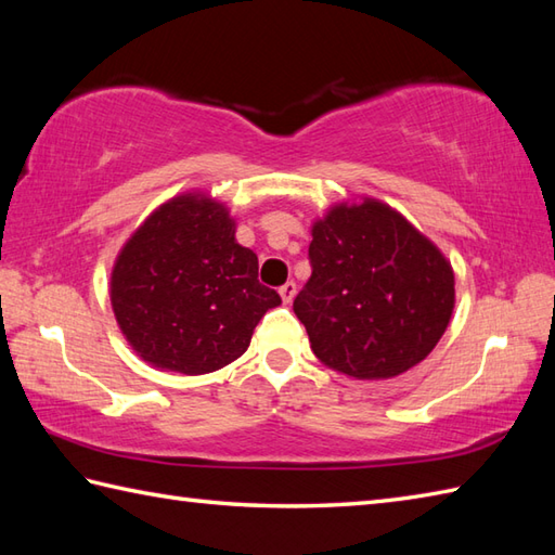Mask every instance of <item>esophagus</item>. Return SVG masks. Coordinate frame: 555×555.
<instances>
[{"label": "esophagus", "mask_w": 555, "mask_h": 555, "mask_svg": "<svg viewBox=\"0 0 555 555\" xmlns=\"http://www.w3.org/2000/svg\"><path fill=\"white\" fill-rule=\"evenodd\" d=\"M296 293H298V288H296V284H293V281H286V284L279 288V296L284 302H291L293 298H296Z\"/></svg>", "instance_id": "34e87169"}]
</instances>
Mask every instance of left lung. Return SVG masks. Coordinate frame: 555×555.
I'll return each mask as SVG.
<instances>
[{
  "instance_id": "left-lung-1",
  "label": "left lung",
  "mask_w": 555,
  "mask_h": 555,
  "mask_svg": "<svg viewBox=\"0 0 555 555\" xmlns=\"http://www.w3.org/2000/svg\"><path fill=\"white\" fill-rule=\"evenodd\" d=\"M308 257L312 276L293 310L326 367L388 379L439 344L453 314V269L388 205L334 207L312 227Z\"/></svg>"
}]
</instances>
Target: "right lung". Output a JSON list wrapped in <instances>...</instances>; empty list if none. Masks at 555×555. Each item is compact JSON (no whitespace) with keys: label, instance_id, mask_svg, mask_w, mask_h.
<instances>
[{"label":"right lung","instance_id":"1","mask_svg":"<svg viewBox=\"0 0 555 555\" xmlns=\"http://www.w3.org/2000/svg\"><path fill=\"white\" fill-rule=\"evenodd\" d=\"M257 255L205 195L152 211L116 259L112 308L128 344L162 370L207 374L241 358L257 322L281 305L259 284Z\"/></svg>","mask_w":555,"mask_h":555}]
</instances>
